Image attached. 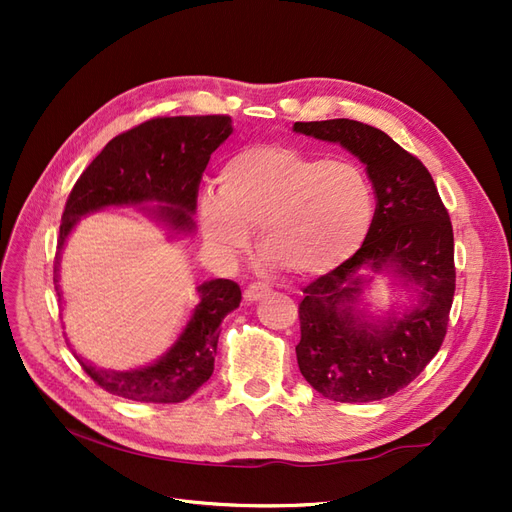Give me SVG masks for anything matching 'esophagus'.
<instances>
[{
	"instance_id": "1",
	"label": "esophagus",
	"mask_w": 512,
	"mask_h": 512,
	"mask_svg": "<svg viewBox=\"0 0 512 512\" xmlns=\"http://www.w3.org/2000/svg\"><path fill=\"white\" fill-rule=\"evenodd\" d=\"M271 292H273V288L269 284L254 282V284H250V286L245 288L243 297H245V301H260V299H265L267 294H271Z\"/></svg>"
}]
</instances>
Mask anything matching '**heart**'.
Here are the masks:
<instances>
[{
	"label": "heart",
	"mask_w": 512,
	"mask_h": 512,
	"mask_svg": "<svg viewBox=\"0 0 512 512\" xmlns=\"http://www.w3.org/2000/svg\"><path fill=\"white\" fill-rule=\"evenodd\" d=\"M371 218L374 194L359 166L284 145L237 151L220 170L218 196L200 198V228L215 252L237 258L258 232V252L299 275L346 262Z\"/></svg>",
	"instance_id": "b5f03b06"
}]
</instances>
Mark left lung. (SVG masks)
<instances>
[{"instance_id": "left-lung-1", "label": "left lung", "mask_w": 512, "mask_h": 512, "mask_svg": "<svg viewBox=\"0 0 512 512\" xmlns=\"http://www.w3.org/2000/svg\"><path fill=\"white\" fill-rule=\"evenodd\" d=\"M294 132L339 143L365 164L376 213L363 245L303 288L297 361L314 389L342 404L391 397L438 354L455 294L448 211L423 162L389 134L352 119L297 121ZM363 270H393L418 292L408 313L371 321L358 302Z\"/></svg>"}]
</instances>
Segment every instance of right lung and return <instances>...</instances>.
Masks as SVG:
<instances>
[{
	"label": "right lung",
	"instance_id": "add662e5",
	"mask_svg": "<svg viewBox=\"0 0 512 512\" xmlns=\"http://www.w3.org/2000/svg\"><path fill=\"white\" fill-rule=\"evenodd\" d=\"M232 134L228 115L156 117L115 136L91 162L66 200L61 215L55 290L61 297L59 256L72 228L83 215L104 207L162 203L149 209L177 232H192L198 185L211 153ZM200 303L190 322L160 361L130 371L98 369L79 359L87 376L104 391L145 404H179L194 395L213 374L220 324L241 303V288L232 280L198 286Z\"/></svg>",
	"mask_w": 512,
	"mask_h": 512
}]
</instances>
